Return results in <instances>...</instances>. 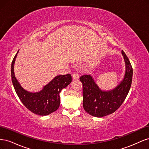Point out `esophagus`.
I'll list each match as a JSON object with an SVG mask.
<instances>
[{
  "mask_svg": "<svg viewBox=\"0 0 149 149\" xmlns=\"http://www.w3.org/2000/svg\"><path fill=\"white\" fill-rule=\"evenodd\" d=\"M72 77H73V79H78L79 78V74L77 73H74L72 74Z\"/></svg>",
  "mask_w": 149,
  "mask_h": 149,
  "instance_id": "34e87169",
  "label": "esophagus"
}]
</instances>
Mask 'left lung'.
Instances as JSON below:
<instances>
[{
	"mask_svg": "<svg viewBox=\"0 0 149 149\" xmlns=\"http://www.w3.org/2000/svg\"><path fill=\"white\" fill-rule=\"evenodd\" d=\"M125 71L124 78L116 88L109 91L101 90L93 76L83 75L79 79L83 83V106L86 112L97 118L111 114L121 106L131 86L133 70L130 61L122 50Z\"/></svg>",
	"mask_w": 149,
	"mask_h": 149,
	"instance_id": "1",
	"label": "left lung"
}]
</instances>
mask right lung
<instances>
[{
    "mask_svg": "<svg viewBox=\"0 0 149 149\" xmlns=\"http://www.w3.org/2000/svg\"><path fill=\"white\" fill-rule=\"evenodd\" d=\"M19 51L13 58L11 65L12 81L15 92L23 104L33 113L47 116L56 111L60 106V93L71 82L70 74L58 75L43 86L39 92L31 93L21 86L14 73V64Z\"/></svg>",
    "mask_w": 149,
    "mask_h": 149,
    "instance_id": "right-lung-1",
    "label": "right lung"
}]
</instances>
